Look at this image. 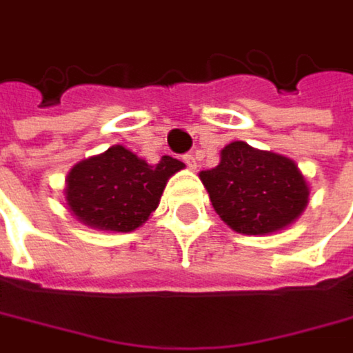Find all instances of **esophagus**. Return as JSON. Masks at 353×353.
Instances as JSON below:
<instances>
[{
    "label": "esophagus",
    "instance_id": "1",
    "mask_svg": "<svg viewBox=\"0 0 353 353\" xmlns=\"http://www.w3.org/2000/svg\"><path fill=\"white\" fill-rule=\"evenodd\" d=\"M183 161H185V165H188L190 170H196V157H194L192 153H185V155H183Z\"/></svg>",
    "mask_w": 353,
    "mask_h": 353
}]
</instances>
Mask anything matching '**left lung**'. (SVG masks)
Here are the masks:
<instances>
[{
    "mask_svg": "<svg viewBox=\"0 0 353 353\" xmlns=\"http://www.w3.org/2000/svg\"><path fill=\"white\" fill-rule=\"evenodd\" d=\"M216 214L241 234H271L293 224L309 202V185L297 163L272 151L234 141L220 163L200 172Z\"/></svg>",
    "mask_w": 353,
    "mask_h": 353,
    "instance_id": "left-lung-1",
    "label": "left lung"
}]
</instances>
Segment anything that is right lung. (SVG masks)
Returning <instances> with one entry per match:
<instances>
[{
    "label": "right lung",
    "instance_id": "obj_1",
    "mask_svg": "<svg viewBox=\"0 0 353 353\" xmlns=\"http://www.w3.org/2000/svg\"><path fill=\"white\" fill-rule=\"evenodd\" d=\"M183 163L163 155L149 165L123 145L77 163L66 176L68 210L90 228L131 232L159 206L168 179Z\"/></svg>",
    "mask_w": 353,
    "mask_h": 353
}]
</instances>
